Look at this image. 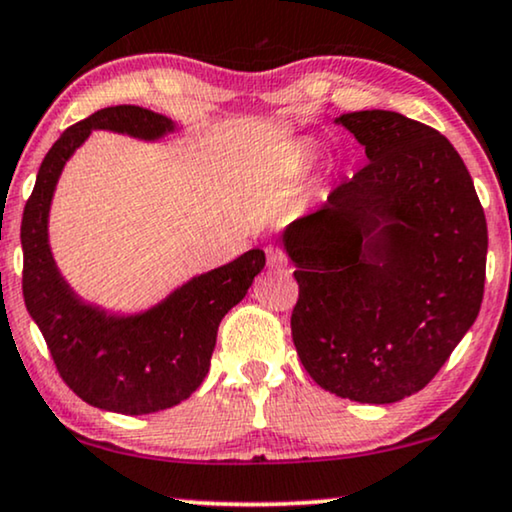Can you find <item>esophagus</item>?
<instances>
[{"label": "esophagus", "instance_id": "esophagus-1", "mask_svg": "<svg viewBox=\"0 0 512 512\" xmlns=\"http://www.w3.org/2000/svg\"><path fill=\"white\" fill-rule=\"evenodd\" d=\"M268 265L272 270H284L289 265V258L282 249L272 247V249H268Z\"/></svg>", "mask_w": 512, "mask_h": 512}]
</instances>
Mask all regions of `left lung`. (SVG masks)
Listing matches in <instances>:
<instances>
[{"mask_svg":"<svg viewBox=\"0 0 512 512\" xmlns=\"http://www.w3.org/2000/svg\"><path fill=\"white\" fill-rule=\"evenodd\" d=\"M336 122L369 162L284 230L298 282L291 336L320 388L400 402L433 381L480 313L487 221L440 131L390 110Z\"/></svg>","mask_w":512,"mask_h":512,"instance_id":"obj_1","label":"left lung"}]
</instances>
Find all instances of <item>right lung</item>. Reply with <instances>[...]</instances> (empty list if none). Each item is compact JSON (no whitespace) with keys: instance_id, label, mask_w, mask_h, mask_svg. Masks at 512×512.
<instances>
[{"instance_id":"1","label":"right lung","mask_w":512,"mask_h":512,"mask_svg":"<svg viewBox=\"0 0 512 512\" xmlns=\"http://www.w3.org/2000/svg\"><path fill=\"white\" fill-rule=\"evenodd\" d=\"M94 129L155 141L174 131V122L138 105H115L72 124L51 145L21 223L25 308L72 393L105 411L152 414L188 400L204 381L218 324L247 296L265 254L251 249L192 277L141 315H108L79 301L53 263L46 225L58 176Z\"/></svg>"}]
</instances>
